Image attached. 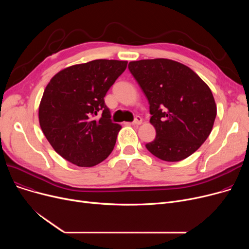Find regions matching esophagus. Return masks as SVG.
Returning a JSON list of instances; mask_svg holds the SVG:
<instances>
[{
    "instance_id": "34e87169",
    "label": "esophagus",
    "mask_w": 249,
    "mask_h": 249,
    "mask_svg": "<svg viewBox=\"0 0 249 249\" xmlns=\"http://www.w3.org/2000/svg\"><path fill=\"white\" fill-rule=\"evenodd\" d=\"M141 122H142L141 117L137 116V117L135 118V119H134V121L132 122V125H140V124H141Z\"/></svg>"
}]
</instances>
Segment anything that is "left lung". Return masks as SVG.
<instances>
[{
    "mask_svg": "<svg viewBox=\"0 0 249 249\" xmlns=\"http://www.w3.org/2000/svg\"><path fill=\"white\" fill-rule=\"evenodd\" d=\"M148 100L156 131L146 148L164 161L185 160L210 135L217 114L212 91L187 65L166 58L129 62Z\"/></svg>",
    "mask_w": 249,
    "mask_h": 249,
    "instance_id": "left-lung-1",
    "label": "left lung"
}]
</instances>
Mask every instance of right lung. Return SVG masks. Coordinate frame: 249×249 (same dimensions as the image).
Wrapping results in <instances>:
<instances>
[{
  "label": "right lung",
  "instance_id": "1",
  "mask_svg": "<svg viewBox=\"0 0 249 249\" xmlns=\"http://www.w3.org/2000/svg\"><path fill=\"white\" fill-rule=\"evenodd\" d=\"M126 68L127 61L97 59L51 78L39 105V124L64 160L90 167L113 151L121 126L112 122L104 98Z\"/></svg>",
  "mask_w": 249,
  "mask_h": 249
}]
</instances>
